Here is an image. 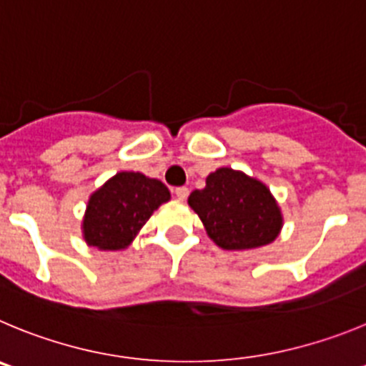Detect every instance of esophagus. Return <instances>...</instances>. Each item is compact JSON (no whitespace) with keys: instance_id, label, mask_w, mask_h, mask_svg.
Instances as JSON below:
<instances>
[{"instance_id":"1","label":"esophagus","mask_w":366,"mask_h":366,"mask_svg":"<svg viewBox=\"0 0 366 366\" xmlns=\"http://www.w3.org/2000/svg\"><path fill=\"white\" fill-rule=\"evenodd\" d=\"M173 193H175V197L179 200H186L187 195H189V189H187L186 186H180V187H175V189H173Z\"/></svg>"}]
</instances>
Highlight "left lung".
I'll return each instance as SVG.
<instances>
[{"label": "left lung", "instance_id": "8db88e82", "mask_svg": "<svg viewBox=\"0 0 366 366\" xmlns=\"http://www.w3.org/2000/svg\"><path fill=\"white\" fill-rule=\"evenodd\" d=\"M187 202L224 249L266 246L281 232V212L268 187L229 167L212 173L206 187L193 191Z\"/></svg>", "mask_w": 366, "mask_h": 366}]
</instances>
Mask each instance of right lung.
<instances>
[{"label":"right lung","instance_id":"obj_1","mask_svg":"<svg viewBox=\"0 0 366 366\" xmlns=\"http://www.w3.org/2000/svg\"><path fill=\"white\" fill-rule=\"evenodd\" d=\"M167 200L169 189L160 180L142 173H118L89 199L85 242L100 249L127 248L154 209Z\"/></svg>","mask_w":366,"mask_h":366}]
</instances>
